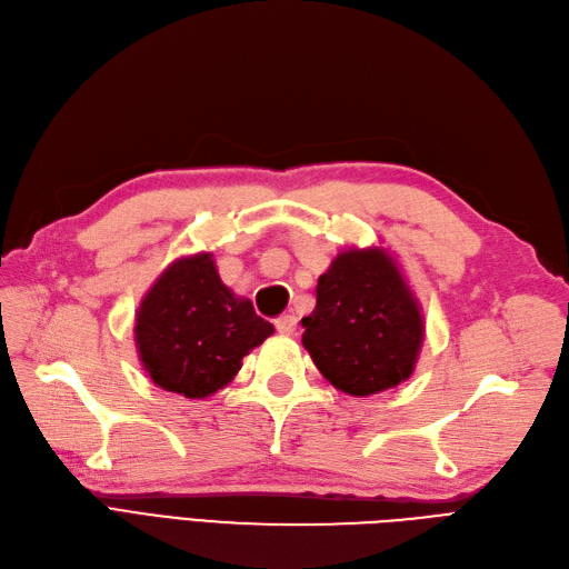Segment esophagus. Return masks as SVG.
<instances>
[{
    "instance_id": "obj_1",
    "label": "esophagus",
    "mask_w": 569,
    "mask_h": 569,
    "mask_svg": "<svg viewBox=\"0 0 569 569\" xmlns=\"http://www.w3.org/2000/svg\"><path fill=\"white\" fill-rule=\"evenodd\" d=\"M273 326H277V330L281 335H292V332H296V328H298V319L292 317V313H283V317H279L277 321H273Z\"/></svg>"
}]
</instances>
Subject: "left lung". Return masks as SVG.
<instances>
[{
  "label": "left lung",
  "instance_id": "1",
  "mask_svg": "<svg viewBox=\"0 0 569 569\" xmlns=\"http://www.w3.org/2000/svg\"><path fill=\"white\" fill-rule=\"evenodd\" d=\"M302 345L326 380L349 396L406 382L425 340V319L396 260L382 248L340 252L319 277Z\"/></svg>",
  "mask_w": 569,
  "mask_h": 569
}]
</instances>
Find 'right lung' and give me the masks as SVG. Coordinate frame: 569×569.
I'll list each match as a JSON object with an SVG mask.
<instances>
[{"instance_id":"1","label":"right lung","mask_w":569,"mask_h":569,"mask_svg":"<svg viewBox=\"0 0 569 569\" xmlns=\"http://www.w3.org/2000/svg\"><path fill=\"white\" fill-rule=\"evenodd\" d=\"M271 332L273 326L258 317L252 302L222 283L210 252L168 264L136 313L142 368L157 387L184 398L227 387L243 356Z\"/></svg>"}]
</instances>
